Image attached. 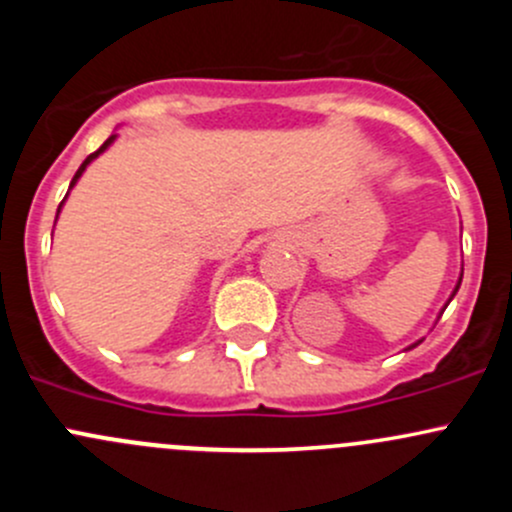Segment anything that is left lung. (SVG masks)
Listing matches in <instances>:
<instances>
[{"label": "left lung", "mask_w": 512, "mask_h": 512, "mask_svg": "<svg viewBox=\"0 0 512 512\" xmlns=\"http://www.w3.org/2000/svg\"><path fill=\"white\" fill-rule=\"evenodd\" d=\"M461 280H463V275H461ZM461 280H458V285H456V289H453V294H451V299H453V297H456V292H458V287H461ZM451 299H448V302H451ZM446 307H448V304H446ZM418 344H421V342H416V344H411V347H409V349H414V347H418Z\"/></svg>", "instance_id": "1"}]
</instances>
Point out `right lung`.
<instances>
[{
	"label": "right lung",
	"mask_w": 512,
	"mask_h": 512,
	"mask_svg": "<svg viewBox=\"0 0 512 512\" xmlns=\"http://www.w3.org/2000/svg\"><path fill=\"white\" fill-rule=\"evenodd\" d=\"M113 141H116V133H113V136H111V138H106V143H103V146H101V148H98V151H96V153H91V156H89V158H86V160H84V163H81V168H79V170H76V175H74V178H71V185H69V190H71V188H74V185H76V183H79V178H81V173H84V170H86V165H89V163H91V160H94V158H98V156H101V153H103V151H106V148H108V146H111V143H113ZM66 195H69V193H66ZM64 200H66V198H64ZM64 200H61V205H64ZM61 205H59V210H61ZM56 215H59V213H56Z\"/></svg>",
	"instance_id": "add662e5"
}]
</instances>
